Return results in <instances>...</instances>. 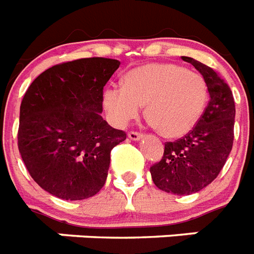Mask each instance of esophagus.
Masks as SVG:
<instances>
[{
  "mask_svg": "<svg viewBox=\"0 0 254 254\" xmlns=\"http://www.w3.org/2000/svg\"><path fill=\"white\" fill-rule=\"evenodd\" d=\"M142 137L141 133L139 132H128V139L132 140V141H139Z\"/></svg>",
  "mask_w": 254,
  "mask_h": 254,
  "instance_id": "34e87169",
  "label": "esophagus"
}]
</instances>
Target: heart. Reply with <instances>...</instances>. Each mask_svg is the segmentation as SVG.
<instances>
[{"instance_id": "heart-1", "label": "heart", "mask_w": 254, "mask_h": 254, "mask_svg": "<svg viewBox=\"0 0 254 254\" xmlns=\"http://www.w3.org/2000/svg\"><path fill=\"white\" fill-rule=\"evenodd\" d=\"M209 102L202 75L173 64L154 62L128 71L123 88L109 85L104 108L117 127H125L145 105V117L165 137H182L200 122Z\"/></svg>"}]
</instances>
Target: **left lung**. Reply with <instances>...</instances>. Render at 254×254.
Instances as JSON below:
<instances>
[{
	"label": "left lung",
	"instance_id": "left-lung-1",
	"mask_svg": "<svg viewBox=\"0 0 254 254\" xmlns=\"http://www.w3.org/2000/svg\"><path fill=\"white\" fill-rule=\"evenodd\" d=\"M209 88V104L202 118L190 133L165 144L162 160L150 167L153 183L173 194H192L213 182L225 166L234 142L235 101L225 80L206 64L190 57Z\"/></svg>",
	"mask_w": 254,
	"mask_h": 254
}]
</instances>
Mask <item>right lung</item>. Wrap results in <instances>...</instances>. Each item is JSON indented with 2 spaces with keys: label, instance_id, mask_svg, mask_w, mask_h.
Wrapping results in <instances>:
<instances>
[{
  "label": "right lung",
  "instance_id": "right-lung-1",
  "mask_svg": "<svg viewBox=\"0 0 254 254\" xmlns=\"http://www.w3.org/2000/svg\"><path fill=\"white\" fill-rule=\"evenodd\" d=\"M119 64L101 57L56 64L23 97L19 152L32 179L56 197L84 200L104 187L110 152L126 140L101 117L102 91Z\"/></svg>",
  "mask_w": 254,
  "mask_h": 254
}]
</instances>
